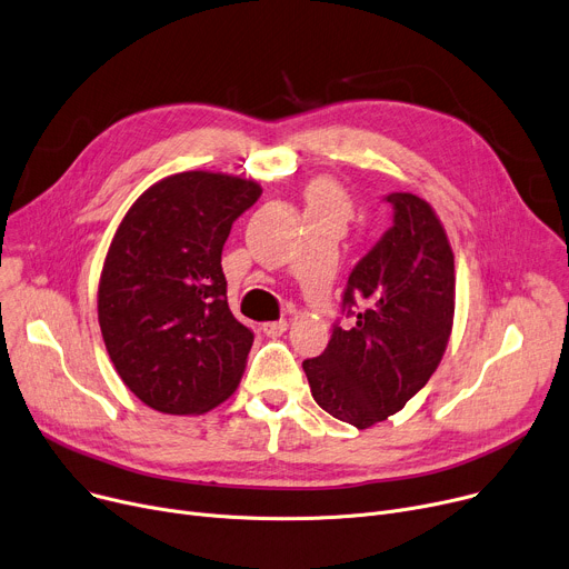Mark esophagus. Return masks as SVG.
Returning <instances> with one entry per match:
<instances>
[{
	"instance_id": "1",
	"label": "esophagus",
	"mask_w": 569,
	"mask_h": 569,
	"mask_svg": "<svg viewBox=\"0 0 569 569\" xmlns=\"http://www.w3.org/2000/svg\"><path fill=\"white\" fill-rule=\"evenodd\" d=\"M286 329H288V320H277V322H264L262 325V331L268 333V336H272V338L281 336Z\"/></svg>"
}]
</instances>
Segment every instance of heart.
I'll return each instance as SVG.
<instances>
[{
  "instance_id": "heart-1",
  "label": "heart",
  "mask_w": 569,
  "mask_h": 569,
  "mask_svg": "<svg viewBox=\"0 0 569 569\" xmlns=\"http://www.w3.org/2000/svg\"><path fill=\"white\" fill-rule=\"evenodd\" d=\"M307 203H309L311 217L331 214L346 221L352 212L346 189L340 187V182L331 176H318L307 184Z\"/></svg>"
}]
</instances>
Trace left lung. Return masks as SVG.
I'll use <instances>...</instances> for the list:
<instances>
[{"label": "left lung", "instance_id": "8db88e82", "mask_svg": "<svg viewBox=\"0 0 569 569\" xmlns=\"http://www.w3.org/2000/svg\"><path fill=\"white\" fill-rule=\"evenodd\" d=\"M387 201L393 226L343 297L359 305L357 325L333 327L327 350L301 363L316 402L357 430L387 421L428 385L456 316V256L435 208L409 192Z\"/></svg>", "mask_w": 569, "mask_h": 569}]
</instances>
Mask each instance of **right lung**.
Returning a JSON list of instances; mask_svg holds the SVG:
<instances>
[{
  "mask_svg": "<svg viewBox=\"0 0 569 569\" xmlns=\"http://www.w3.org/2000/svg\"><path fill=\"white\" fill-rule=\"evenodd\" d=\"M262 187L221 171L150 184L107 249L98 322L123 385L150 409L199 416L229 400L253 333L226 299L221 249Z\"/></svg>",
  "mask_w": 569,
  "mask_h": 569,
  "instance_id": "1",
  "label": "right lung"
}]
</instances>
